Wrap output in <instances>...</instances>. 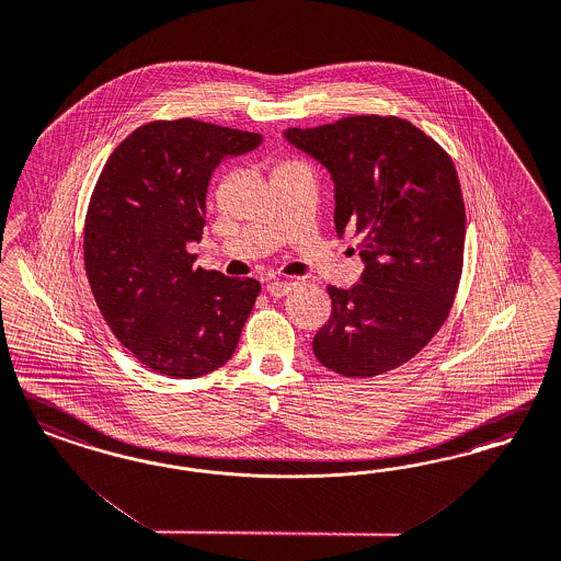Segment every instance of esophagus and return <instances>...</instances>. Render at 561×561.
<instances>
[{
  "label": "esophagus",
  "mask_w": 561,
  "mask_h": 561,
  "mask_svg": "<svg viewBox=\"0 0 561 561\" xmlns=\"http://www.w3.org/2000/svg\"><path fill=\"white\" fill-rule=\"evenodd\" d=\"M294 290V284L291 282H271L267 284V291L275 298H284Z\"/></svg>",
  "instance_id": "34e87169"
}]
</instances>
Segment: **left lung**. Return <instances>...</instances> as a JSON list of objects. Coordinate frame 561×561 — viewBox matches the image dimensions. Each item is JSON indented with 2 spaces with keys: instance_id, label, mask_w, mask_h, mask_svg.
<instances>
[{
  "instance_id": "left-lung-1",
  "label": "left lung",
  "mask_w": 561,
  "mask_h": 561,
  "mask_svg": "<svg viewBox=\"0 0 561 561\" xmlns=\"http://www.w3.org/2000/svg\"><path fill=\"white\" fill-rule=\"evenodd\" d=\"M284 136L331 175L337 236L363 238L360 282L328 288L317 360L344 377L404 365L444 325L462 275L466 211L449 154L400 117L350 116Z\"/></svg>"
}]
</instances>
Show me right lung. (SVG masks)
I'll list each match as a JSON object with an SVG mask.
<instances>
[{
    "instance_id": "1",
    "label": "right lung",
    "mask_w": 561,
    "mask_h": 561,
    "mask_svg": "<svg viewBox=\"0 0 561 561\" xmlns=\"http://www.w3.org/2000/svg\"><path fill=\"white\" fill-rule=\"evenodd\" d=\"M263 136L191 117L126 136L84 219V270L105 323L161 375L194 379L232 358L261 284L194 270L215 168Z\"/></svg>"
}]
</instances>
